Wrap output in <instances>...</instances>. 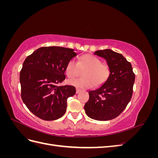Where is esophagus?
<instances>
[{
  "label": "esophagus",
  "instance_id": "obj_1",
  "mask_svg": "<svg viewBox=\"0 0 158 158\" xmlns=\"http://www.w3.org/2000/svg\"><path fill=\"white\" fill-rule=\"evenodd\" d=\"M80 92H81V89H80L76 88V94H78V93H80Z\"/></svg>",
  "mask_w": 158,
  "mask_h": 158
}]
</instances>
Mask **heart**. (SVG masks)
I'll return each mask as SVG.
<instances>
[{
	"instance_id": "obj_1",
	"label": "heart",
	"mask_w": 158,
	"mask_h": 158,
	"mask_svg": "<svg viewBox=\"0 0 158 158\" xmlns=\"http://www.w3.org/2000/svg\"><path fill=\"white\" fill-rule=\"evenodd\" d=\"M80 69H85L82 73L84 77L69 81L70 85L79 88H89L93 86H101L108 80L111 70L108 64L102 63L101 60L92 55L87 54L80 56L77 63L70 59L66 66V74L70 78L78 76Z\"/></svg>"
}]
</instances>
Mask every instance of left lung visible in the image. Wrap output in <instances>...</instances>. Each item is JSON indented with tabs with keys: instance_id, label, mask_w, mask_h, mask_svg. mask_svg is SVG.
Here are the masks:
<instances>
[{
	"instance_id": "1",
	"label": "left lung",
	"mask_w": 158,
	"mask_h": 158,
	"mask_svg": "<svg viewBox=\"0 0 158 158\" xmlns=\"http://www.w3.org/2000/svg\"><path fill=\"white\" fill-rule=\"evenodd\" d=\"M94 54L106 60L111 74L101 87L89 91V98L84 109L91 118L111 120L118 117L131 101L135 74L130 62L120 53L105 49L95 51Z\"/></svg>"
}]
</instances>
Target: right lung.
Returning a JSON list of instances; mask_svg holds the SVG:
<instances>
[{
    "instance_id": "add662e5",
    "label": "right lung",
    "mask_w": 158,
    "mask_h": 158,
    "mask_svg": "<svg viewBox=\"0 0 158 158\" xmlns=\"http://www.w3.org/2000/svg\"><path fill=\"white\" fill-rule=\"evenodd\" d=\"M76 55L73 49L43 47L25 59L20 73L21 97L37 117L54 121L64 115L67 99L76 94V88L59 84L65 80L66 64Z\"/></svg>"
}]
</instances>
